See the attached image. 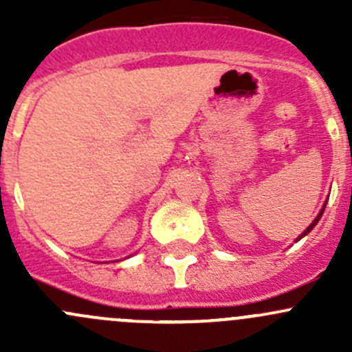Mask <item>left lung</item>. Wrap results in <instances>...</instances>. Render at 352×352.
<instances>
[{
  "label": "left lung",
  "instance_id": "1",
  "mask_svg": "<svg viewBox=\"0 0 352 352\" xmlns=\"http://www.w3.org/2000/svg\"><path fill=\"white\" fill-rule=\"evenodd\" d=\"M325 206H327V201H325V204H324V206H322L320 212H318V214H317V218H315V219H314V223H311V225H310V226H308V228H307V230H305V232H303V233H301V235H300V236H298V239H296V242H300V240H301V239H303V236H305V235H308V233H310V232H311V230H314V226H315V225H317V223H318V221H320L322 214H324V211H325Z\"/></svg>",
  "mask_w": 352,
  "mask_h": 352
}]
</instances>
